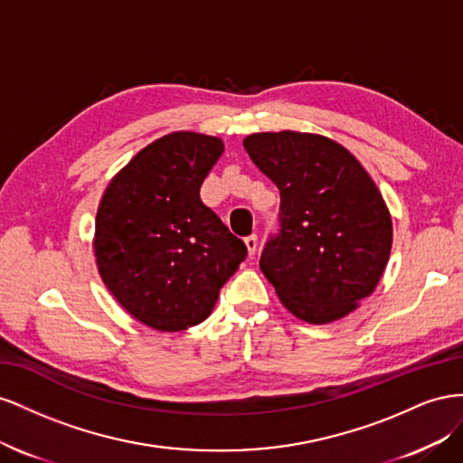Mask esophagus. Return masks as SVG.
I'll list each match as a JSON object with an SVG mask.
<instances>
[{
  "mask_svg": "<svg viewBox=\"0 0 463 463\" xmlns=\"http://www.w3.org/2000/svg\"><path fill=\"white\" fill-rule=\"evenodd\" d=\"M244 244H246V248H248V254L254 256V254H256V248H258V236H256V234L246 236Z\"/></svg>",
  "mask_w": 463,
  "mask_h": 463,
  "instance_id": "esophagus-1",
  "label": "esophagus"
}]
</instances>
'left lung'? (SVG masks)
<instances>
[{
  "instance_id": "1",
  "label": "left lung",
  "mask_w": 463,
  "mask_h": 463,
  "mask_svg": "<svg viewBox=\"0 0 463 463\" xmlns=\"http://www.w3.org/2000/svg\"><path fill=\"white\" fill-rule=\"evenodd\" d=\"M244 149L281 194L279 229L261 250L263 275L300 320L347 316L373 293L390 258L392 219L376 184L324 136L254 134Z\"/></svg>"
}]
</instances>
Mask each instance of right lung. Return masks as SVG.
<instances>
[{
  "label": "right lung",
  "mask_w": 463,
  "mask_h": 463,
  "mask_svg": "<svg viewBox=\"0 0 463 463\" xmlns=\"http://www.w3.org/2000/svg\"><path fill=\"white\" fill-rule=\"evenodd\" d=\"M221 153L217 137L165 136L131 158L100 200L95 254L102 281L136 320L161 332L202 324L248 256L200 197Z\"/></svg>",
  "instance_id": "right-lung-1"
}]
</instances>
